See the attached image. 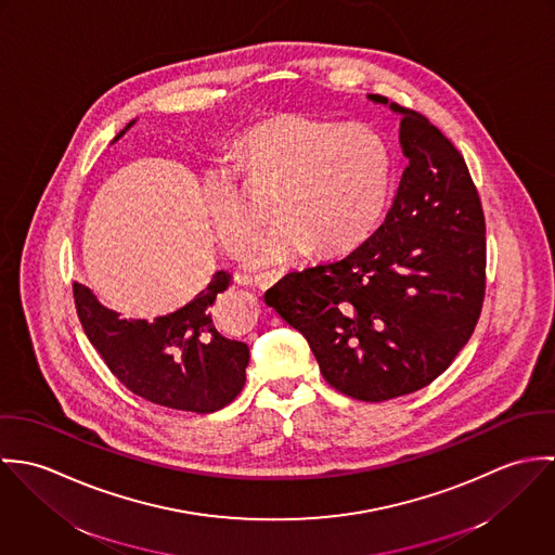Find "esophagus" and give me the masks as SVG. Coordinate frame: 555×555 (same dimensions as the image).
<instances>
[{
	"instance_id": "esophagus-1",
	"label": "esophagus",
	"mask_w": 555,
	"mask_h": 555,
	"mask_svg": "<svg viewBox=\"0 0 555 555\" xmlns=\"http://www.w3.org/2000/svg\"><path fill=\"white\" fill-rule=\"evenodd\" d=\"M280 280H282V273H260L254 278V286H258L260 291H267V288L275 286ZM247 284H249V280H247Z\"/></svg>"
}]
</instances>
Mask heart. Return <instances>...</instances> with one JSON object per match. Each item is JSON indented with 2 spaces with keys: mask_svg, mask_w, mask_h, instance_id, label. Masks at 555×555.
<instances>
[{
  "mask_svg": "<svg viewBox=\"0 0 555 555\" xmlns=\"http://www.w3.org/2000/svg\"><path fill=\"white\" fill-rule=\"evenodd\" d=\"M233 152L245 183L275 188V227L247 256L256 269L282 267L310 247L320 256L350 251L376 231L387 211L393 154L387 139L365 124L280 113L243 130ZM201 194L218 243L237 256L258 227L237 170L209 166L201 175Z\"/></svg>",
  "mask_w": 555,
  "mask_h": 555,
  "instance_id": "b5f03b06",
  "label": "heart"
}]
</instances>
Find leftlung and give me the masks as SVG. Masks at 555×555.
<instances>
[{
  "label": "left lung",
  "mask_w": 555,
  "mask_h": 555,
  "mask_svg": "<svg viewBox=\"0 0 555 555\" xmlns=\"http://www.w3.org/2000/svg\"><path fill=\"white\" fill-rule=\"evenodd\" d=\"M399 121L408 158L393 205L346 258L284 275L264 301L310 344L344 396L385 401L436 380L475 331L485 218L468 166L416 111L367 93Z\"/></svg>",
  "instance_id": "8db88e82"
}]
</instances>
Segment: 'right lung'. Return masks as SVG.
I'll return each mask as SVG.
<instances>
[{"label":"right lung","mask_w":555,"mask_h":555,"mask_svg":"<svg viewBox=\"0 0 555 555\" xmlns=\"http://www.w3.org/2000/svg\"><path fill=\"white\" fill-rule=\"evenodd\" d=\"M229 284L231 278L216 271L190 304L154 320L121 318L79 282L75 304L85 335L119 383L164 408L207 414L241 393L249 363L247 344L224 337L214 324V304Z\"/></svg>","instance_id":"add662e5"}]
</instances>
